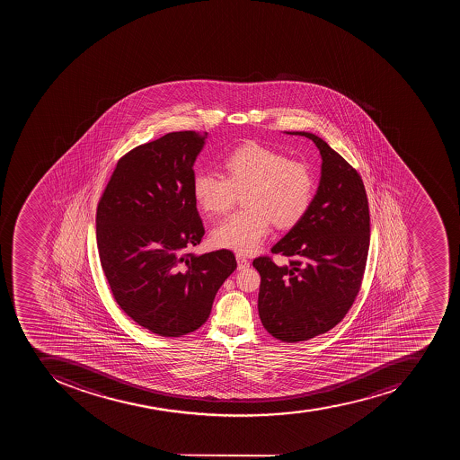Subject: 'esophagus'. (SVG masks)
Here are the masks:
<instances>
[{"instance_id": "34e87169", "label": "esophagus", "mask_w": 460, "mask_h": 460, "mask_svg": "<svg viewBox=\"0 0 460 460\" xmlns=\"http://www.w3.org/2000/svg\"><path fill=\"white\" fill-rule=\"evenodd\" d=\"M235 259H237V268H239V270H244V269L249 268L250 261H247L246 257L242 256V254H237Z\"/></svg>"}]
</instances>
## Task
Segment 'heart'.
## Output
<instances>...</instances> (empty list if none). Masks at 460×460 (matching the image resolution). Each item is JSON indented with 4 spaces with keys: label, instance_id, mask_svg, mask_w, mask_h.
<instances>
[{
    "label": "heart",
    "instance_id": "obj_1",
    "mask_svg": "<svg viewBox=\"0 0 460 460\" xmlns=\"http://www.w3.org/2000/svg\"><path fill=\"white\" fill-rule=\"evenodd\" d=\"M225 177L199 172L192 180V197L208 216H221L243 194L244 210L233 214L211 233L217 247L253 253L276 227L296 226L311 208L316 178L305 161L289 160L282 152L246 144L223 161Z\"/></svg>",
    "mask_w": 460,
    "mask_h": 460
}]
</instances>
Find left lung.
Here are the masks:
<instances>
[{
	"label": "left lung",
	"instance_id": "8db88e82",
	"mask_svg": "<svg viewBox=\"0 0 460 460\" xmlns=\"http://www.w3.org/2000/svg\"><path fill=\"white\" fill-rule=\"evenodd\" d=\"M315 142L323 175L311 208L271 253L289 261L256 257L261 273L259 316L264 330L296 344L323 335L345 318L361 289L369 249V208L358 171L323 139Z\"/></svg>",
	"mask_w": 460,
	"mask_h": 460
}]
</instances>
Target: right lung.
<instances>
[{
	"label": "right lung",
	"instance_id": "right-lung-1",
	"mask_svg": "<svg viewBox=\"0 0 460 460\" xmlns=\"http://www.w3.org/2000/svg\"><path fill=\"white\" fill-rule=\"evenodd\" d=\"M207 132L181 130L119 158L96 210L99 259L113 299L160 337L194 332L237 268L232 250L196 256L204 235L192 165Z\"/></svg>",
	"mask_w": 460,
	"mask_h": 460
}]
</instances>
